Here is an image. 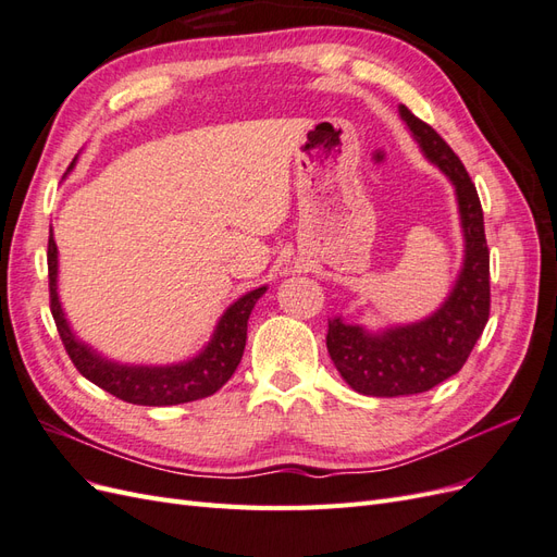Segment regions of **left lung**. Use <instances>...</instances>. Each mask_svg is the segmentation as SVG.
<instances>
[{
  "mask_svg": "<svg viewBox=\"0 0 557 557\" xmlns=\"http://www.w3.org/2000/svg\"><path fill=\"white\" fill-rule=\"evenodd\" d=\"M399 115L428 160L455 185L465 232V262L448 299L420 323L372 334L342 318L330 320L327 352L334 367L352 391L372 397L418 395L458 374L491 315V250L485 244L476 185L460 158L428 123L404 104Z\"/></svg>",
  "mask_w": 557,
  "mask_h": 557,
  "instance_id": "obj_1",
  "label": "left lung"
}]
</instances>
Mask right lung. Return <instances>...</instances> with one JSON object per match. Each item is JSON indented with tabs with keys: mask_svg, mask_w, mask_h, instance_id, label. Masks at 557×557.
I'll return each mask as SVG.
<instances>
[{
	"mask_svg": "<svg viewBox=\"0 0 557 557\" xmlns=\"http://www.w3.org/2000/svg\"><path fill=\"white\" fill-rule=\"evenodd\" d=\"M264 290L267 288L262 285V288L250 290L234 301V305L223 313V318L218 320L215 332L207 348L193 360L166 367L117 364L99 356L90 346L78 342L74 332L70 330V323H66L58 299V246L53 239V230H50L48 237L50 313L55 318L66 356L72 358L74 367L83 376L102 387V391L123 401L141 404V407H172V404L205 399L215 391H221L234 374V369L242 362L248 315L252 307H256V301L264 295Z\"/></svg>",
	"mask_w": 557,
	"mask_h": 557,
	"instance_id": "1",
	"label": "right lung"
}]
</instances>
